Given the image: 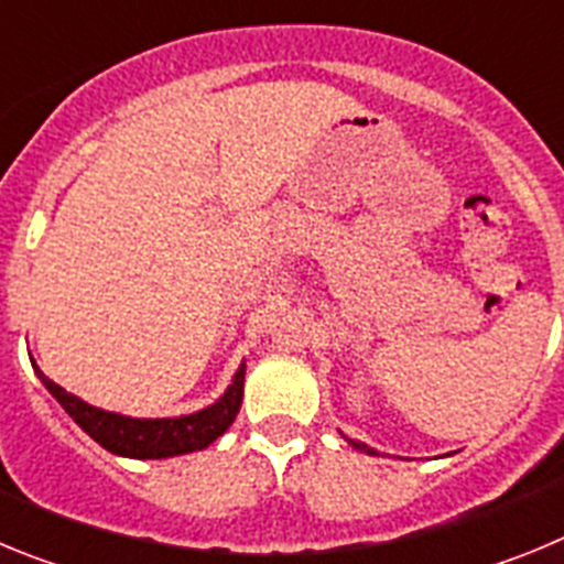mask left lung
<instances>
[{
	"label": "left lung",
	"mask_w": 564,
	"mask_h": 564,
	"mask_svg": "<svg viewBox=\"0 0 564 564\" xmlns=\"http://www.w3.org/2000/svg\"><path fill=\"white\" fill-rule=\"evenodd\" d=\"M347 443H350L352 449H358V452H367V455H378L376 449H370V446H367V443H361V441H352V437H347Z\"/></svg>",
	"instance_id": "1"
}]
</instances>
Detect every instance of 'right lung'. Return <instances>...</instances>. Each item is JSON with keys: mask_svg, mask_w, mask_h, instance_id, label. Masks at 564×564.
<instances>
[{"mask_svg": "<svg viewBox=\"0 0 564 564\" xmlns=\"http://www.w3.org/2000/svg\"><path fill=\"white\" fill-rule=\"evenodd\" d=\"M39 381L47 387V392L62 403L73 421L87 432L104 449L121 457H134V460H163V457L188 455V452H200L212 446L220 435L234 423L242 403V387H246V364H239L234 372L228 390L208 406L188 415L174 417H132L121 412H109L101 406L82 401L78 395L50 381L33 361Z\"/></svg>", "mask_w": 564, "mask_h": 564, "instance_id": "obj_1", "label": "right lung"}]
</instances>
